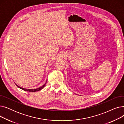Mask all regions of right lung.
<instances>
[{
    "mask_svg": "<svg viewBox=\"0 0 124 124\" xmlns=\"http://www.w3.org/2000/svg\"><path fill=\"white\" fill-rule=\"evenodd\" d=\"M46 82H47V81H46V82L43 84V85H41V86H40V87L37 88H35V89H28V88H23V87H21V86H18V85H17L16 84V85L18 88H21V89H23V90H24V91H26V92H38V91H39V90H40L42 89L45 87V86L46 85Z\"/></svg>",
    "mask_w": 124,
    "mask_h": 124,
    "instance_id": "obj_1",
    "label": "right lung"
}]
</instances>
